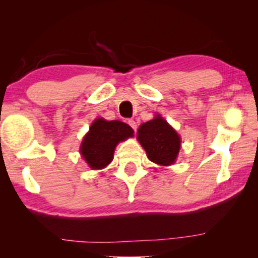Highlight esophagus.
Segmentation results:
<instances>
[{"label": "esophagus", "mask_w": 258, "mask_h": 258, "mask_svg": "<svg viewBox=\"0 0 258 258\" xmlns=\"http://www.w3.org/2000/svg\"><path fill=\"white\" fill-rule=\"evenodd\" d=\"M127 124L131 126V127H132V130L137 131V123H135V120H133V119H128V120H127Z\"/></svg>", "instance_id": "esophagus-1"}]
</instances>
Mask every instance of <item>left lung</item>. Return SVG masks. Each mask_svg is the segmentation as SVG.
Segmentation results:
<instances>
[{"label":"left lung","mask_w":258,"mask_h":258,"mask_svg":"<svg viewBox=\"0 0 258 258\" xmlns=\"http://www.w3.org/2000/svg\"><path fill=\"white\" fill-rule=\"evenodd\" d=\"M137 139L152 163L160 166L175 163L181 148V138L160 115H156L154 119L140 126Z\"/></svg>","instance_id":"1"}]
</instances>
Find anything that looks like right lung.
<instances>
[{"mask_svg": "<svg viewBox=\"0 0 258 258\" xmlns=\"http://www.w3.org/2000/svg\"><path fill=\"white\" fill-rule=\"evenodd\" d=\"M133 132L132 127L123 121L95 119L83 139L81 155L90 168H104L112 161L116 146L132 138Z\"/></svg>", "mask_w": 258, "mask_h": 258, "instance_id": "obj_1", "label": "right lung"}]
</instances>
